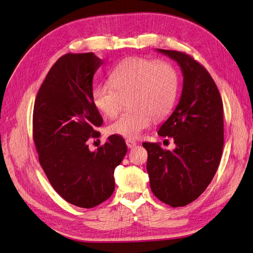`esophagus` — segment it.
<instances>
[{"instance_id":"34e87169","label":"esophagus","mask_w":253,"mask_h":253,"mask_svg":"<svg viewBox=\"0 0 253 253\" xmlns=\"http://www.w3.org/2000/svg\"><path fill=\"white\" fill-rule=\"evenodd\" d=\"M126 146L128 147V149H132V147H134L137 144V142L135 140H132V139H126Z\"/></svg>"}]
</instances>
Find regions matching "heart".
I'll return each mask as SVG.
<instances>
[{
  "label": "heart",
  "mask_w": 253,
  "mask_h": 253,
  "mask_svg": "<svg viewBox=\"0 0 253 253\" xmlns=\"http://www.w3.org/2000/svg\"><path fill=\"white\" fill-rule=\"evenodd\" d=\"M179 88V76L171 64L130 57L114 68L110 83L95 86L92 101L107 117L118 114L123 98H128L133 109L121 114L109 126L111 134L128 139L138 138L150 127L153 118H163L175 104Z\"/></svg>",
  "instance_id": "1"
}]
</instances>
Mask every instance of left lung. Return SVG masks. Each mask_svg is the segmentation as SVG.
<instances>
[{
	"label": "left lung",
	"instance_id": "8db88e82",
	"mask_svg": "<svg viewBox=\"0 0 253 253\" xmlns=\"http://www.w3.org/2000/svg\"><path fill=\"white\" fill-rule=\"evenodd\" d=\"M176 60L183 74L178 106L158 134L172 137L176 149L143 142L153 194L171 207L185 206L202 195L219 168L224 144L223 102L206 69L184 52L157 49Z\"/></svg>",
	"mask_w": 253,
	"mask_h": 253
}]
</instances>
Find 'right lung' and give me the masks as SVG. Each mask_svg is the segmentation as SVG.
Returning a JSON list of instances; mask_svg holds the SVG:
<instances>
[{
	"instance_id": "add662e5",
	"label": "right lung",
	"mask_w": 253,
	"mask_h": 253,
	"mask_svg": "<svg viewBox=\"0 0 253 253\" xmlns=\"http://www.w3.org/2000/svg\"><path fill=\"white\" fill-rule=\"evenodd\" d=\"M103 60L89 53H68L52 66L33 108V140L39 161L56 193L67 202L92 208L115 189L114 170L125 158L124 138L112 135L97 151L102 117L92 101L93 76Z\"/></svg>"
}]
</instances>
